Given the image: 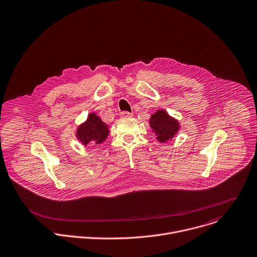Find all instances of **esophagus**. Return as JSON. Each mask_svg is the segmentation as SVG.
Listing matches in <instances>:
<instances>
[{"instance_id":"esophagus-1","label":"esophagus","mask_w":257,"mask_h":257,"mask_svg":"<svg viewBox=\"0 0 257 257\" xmlns=\"http://www.w3.org/2000/svg\"><path fill=\"white\" fill-rule=\"evenodd\" d=\"M120 116H121L122 118H130V117L132 116V113H129V112H127V111H123V112L120 113Z\"/></svg>"}]
</instances>
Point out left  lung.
Instances as JSON below:
<instances>
[{"label":"left lung","instance_id":"8db88e82","mask_svg":"<svg viewBox=\"0 0 257 257\" xmlns=\"http://www.w3.org/2000/svg\"><path fill=\"white\" fill-rule=\"evenodd\" d=\"M149 124L152 132L155 133L157 140L161 143L173 139L180 129L179 122L163 110H159L154 113L150 117Z\"/></svg>","mask_w":257,"mask_h":257}]
</instances>
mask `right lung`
Returning <instances> with one entry per match:
<instances>
[{
	"label": "right lung",
	"mask_w": 257,
	"mask_h": 257,
	"mask_svg": "<svg viewBox=\"0 0 257 257\" xmlns=\"http://www.w3.org/2000/svg\"><path fill=\"white\" fill-rule=\"evenodd\" d=\"M109 135L108 125L95 113H91L88 120L77 127L76 137L83 145H97L104 142Z\"/></svg>",
	"instance_id": "obj_1"
}]
</instances>
